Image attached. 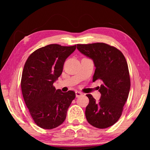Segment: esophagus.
<instances>
[{
	"instance_id": "1",
	"label": "esophagus",
	"mask_w": 150,
	"mask_h": 150,
	"mask_svg": "<svg viewBox=\"0 0 150 150\" xmlns=\"http://www.w3.org/2000/svg\"><path fill=\"white\" fill-rule=\"evenodd\" d=\"M83 95L82 93L79 92V91H76L75 92V95H76V97H79L80 96H81Z\"/></svg>"
}]
</instances>
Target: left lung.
I'll return each mask as SVG.
<instances>
[{"mask_svg":"<svg viewBox=\"0 0 150 150\" xmlns=\"http://www.w3.org/2000/svg\"><path fill=\"white\" fill-rule=\"evenodd\" d=\"M77 48L93 61L96 67L93 82H102L98 87L99 101L87 95L89 103L86 107V118L95 128H106L118 120L128 99L130 88L128 63L120 50L105 43L77 44Z\"/></svg>","mask_w":150,"mask_h":150,"instance_id":"8db88e82","label":"left lung"}]
</instances>
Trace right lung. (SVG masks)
I'll use <instances>...</instances> for the list:
<instances>
[{
  "label": "right lung",
  "instance_id": "right-lung-1",
  "mask_svg": "<svg viewBox=\"0 0 150 150\" xmlns=\"http://www.w3.org/2000/svg\"><path fill=\"white\" fill-rule=\"evenodd\" d=\"M75 49L76 45H47L33 52L25 63L22 95L32 119L40 128L50 130L61 125L75 98L74 91L63 93L54 86L62 75L65 59Z\"/></svg>",
  "mask_w": 150,
  "mask_h": 150
}]
</instances>
